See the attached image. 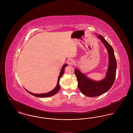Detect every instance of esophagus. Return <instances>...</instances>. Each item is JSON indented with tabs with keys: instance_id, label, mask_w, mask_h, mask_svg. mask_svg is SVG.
Here are the masks:
<instances>
[{
	"instance_id": "1",
	"label": "esophagus",
	"mask_w": 133,
	"mask_h": 133,
	"mask_svg": "<svg viewBox=\"0 0 133 133\" xmlns=\"http://www.w3.org/2000/svg\"><path fill=\"white\" fill-rule=\"evenodd\" d=\"M74 60L73 59H70L69 60H68V64L69 65H73L74 64Z\"/></svg>"
}]
</instances>
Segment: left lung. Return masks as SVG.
Listing matches in <instances>:
<instances>
[{
	"label": "left lung",
	"instance_id": "left-lung-1",
	"mask_svg": "<svg viewBox=\"0 0 133 133\" xmlns=\"http://www.w3.org/2000/svg\"><path fill=\"white\" fill-rule=\"evenodd\" d=\"M98 37L106 48L109 54V65L106 77L101 81H95L77 69L74 71L78 82V88L84 95L90 97L98 96L107 92L114 84L116 74L117 62L112 47L101 35L99 34Z\"/></svg>",
	"mask_w": 133,
	"mask_h": 133
}]
</instances>
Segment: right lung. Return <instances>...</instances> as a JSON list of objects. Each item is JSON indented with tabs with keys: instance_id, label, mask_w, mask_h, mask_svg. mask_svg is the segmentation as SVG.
I'll return each instance as SVG.
<instances>
[{
	"instance_id": "right-lung-1",
	"label": "right lung",
	"mask_w": 133,
	"mask_h": 133,
	"mask_svg": "<svg viewBox=\"0 0 133 133\" xmlns=\"http://www.w3.org/2000/svg\"><path fill=\"white\" fill-rule=\"evenodd\" d=\"M67 66V64H65L63 66L62 69L61 70V71H60L59 76L58 79L57 86H56V87L53 90H52V91H51L50 92H48V93H44V94H34V93H31V92H29L28 91H27V90H26H26L29 94L33 95V96H35V97H40V98L49 97H51V96H53V95H55V94L57 93V92H58V91L59 90V89H60V84H59V81H60V79L61 77L63 75L64 70H65V67L66 66Z\"/></svg>"
}]
</instances>
